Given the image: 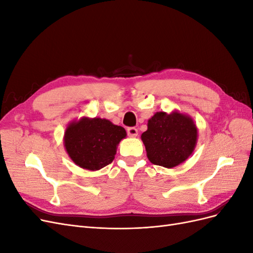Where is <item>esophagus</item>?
Returning a JSON list of instances; mask_svg holds the SVG:
<instances>
[{"label":"esophagus","mask_w":253,"mask_h":253,"mask_svg":"<svg viewBox=\"0 0 253 253\" xmlns=\"http://www.w3.org/2000/svg\"><path fill=\"white\" fill-rule=\"evenodd\" d=\"M126 132L129 137H136L137 135H138V129H137L136 127H127Z\"/></svg>","instance_id":"34e87169"}]
</instances>
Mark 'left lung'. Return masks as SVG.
I'll list each match as a JSON object with an SVG mask.
<instances>
[{"label": "left lung", "mask_w": 253, "mask_h": 253, "mask_svg": "<svg viewBox=\"0 0 253 253\" xmlns=\"http://www.w3.org/2000/svg\"><path fill=\"white\" fill-rule=\"evenodd\" d=\"M197 126L189 115L178 111L157 112L148 120L141 140L150 162L171 169L192 154L197 143Z\"/></svg>", "instance_id": "1"}]
</instances>
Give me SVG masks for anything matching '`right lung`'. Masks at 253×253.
Returning <instances> with one entry per match:
<instances>
[{
    "label": "right lung",
    "mask_w": 253,
    "mask_h": 253,
    "mask_svg": "<svg viewBox=\"0 0 253 253\" xmlns=\"http://www.w3.org/2000/svg\"><path fill=\"white\" fill-rule=\"evenodd\" d=\"M126 129L108 119L83 116L67 125L63 142L66 153L82 169L100 170L111 164Z\"/></svg>",
    "instance_id": "1"
}]
</instances>
